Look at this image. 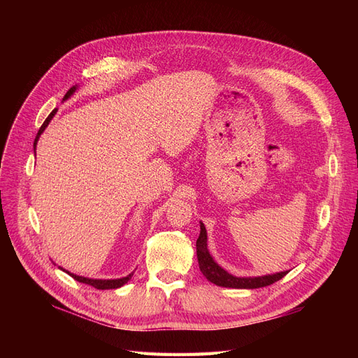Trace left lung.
<instances>
[{
    "label": "left lung",
    "mask_w": 358,
    "mask_h": 358,
    "mask_svg": "<svg viewBox=\"0 0 358 358\" xmlns=\"http://www.w3.org/2000/svg\"><path fill=\"white\" fill-rule=\"evenodd\" d=\"M197 258L201 273L208 278L210 282L220 287L229 288H262L275 284L276 280L282 279L288 272H280L276 275L258 276V278H236L227 273L222 267H220L213 262L208 251V233H206L204 225L200 222V236L197 239Z\"/></svg>",
    "instance_id": "1"
}]
</instances>
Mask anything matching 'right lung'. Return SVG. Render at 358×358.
Wrapping results in <instances>:
<instances>
[{
	"label": "right lung",
	"instance_id": "add662e5",
	"mask_svg": "<svg viewBox=\"0 0 358 358\" xmlns=\"http://www.w3.org/2000/svg\"><path fill=\"white\" fill-rule=\"evenodd\" d=\"M74 91H76V86H73V88H70V90L67 91V94L64 95V100H67L69 96H70ZM55 113H57V109L50 112V115L46 117V121L43 122V125L40 127L38 133H37V137H36V140H34V149H36V146H37V140H38L40 134H41L43 131H45V128L49 125L50 119L53 117V115H55ZM67 273H69V272H67ZM69 275H70L71 278H74L76 280H78V282L88 284V285H91V287L96 288V289H112V288H119V287H122L124 284H127L129 279H131V275H128V276L121 278V279H90V278H83V276H78V275H73V273H69Z\"/></svg>",
	"mask_w": 358,
	"mask_h": 358
}]
</instances>
